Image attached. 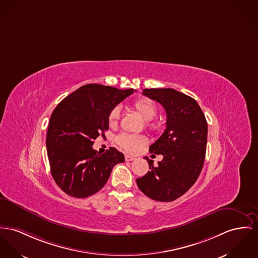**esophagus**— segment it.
I'll use <instances>...</instances> for the list:
<instances>
[{
    "label": "esophagus",
    "mask_w": 258,
    "mask_h": 258,
    "mask_svg": "<svg viewBox=\"0 0 258 258\" xmlns=\"http://www.w3.org/2000/svg\"><path fill=\"white\" fill-rule=\"evenodd\" d=\"M135 159V157L134 156H131V155H125V160L126 161H132V160H134Z\"/></svg>",
    "instance_id": "1"
}]
</instances>
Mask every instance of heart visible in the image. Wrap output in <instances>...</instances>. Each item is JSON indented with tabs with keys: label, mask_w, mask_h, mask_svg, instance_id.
Returning <instances> with one entry per match:
<instances>
[{
	"label": "heart",
	"mask_w": 258,
	"mask_h": 258,
	"mask_svg": "<svg viewBox=\"0 0 258 258\" xmlns=\"http://www.w3.org/2000/svg\"><path fill=\"white\" fill-rule=\"evenodd\" d=\"M133 109L145 121L153 120L157 113V106L155 102L148 98H141L135 101L133 105ZM120 117V110L118 107H114L108 114V122L110 125H115ZM148 127L152 130L157 129V124L148 123ZM117 144L122 149L129 153H135L138 150L147 144V138L140 135H130V134H121L116 138Z\"/></svg>",
	"instance_id": "obj_1"
}]
</instances>
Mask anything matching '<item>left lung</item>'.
<instances>
[{
    "label": "left lung",
    "mask_w": 258,
    "mask_h": 258,
    "mask_svg": "<svg viewBox=\"0 0 258 258\" xmlns=\"http://www.w3.org/2000/svg\"><path fill=\"white\" fill-rule=\"evenodd\" d=\"M143 95L160 103L166 112V129L150 147L163 155L150 171L138 178L137 185L147 197L157 202H172L196 183L204 166L207 143V122L199 103L171 88L145 89Z\"/></svg>",
    "instance_id": "8db88e82"
}]
</instances>
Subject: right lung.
<instances>
[{"instance_id":"add662e5","label":"right lung","mask_w":258,"mask_h":258,"mask_svg":"<svg viewBox=\"0 0 258 258\" xmlns=\"http://www.w3.org/2000/svg\"><path fill=\"white\" fill-rule=\"evenodd\" d=\"M135 91L87 84L53 109L46 138L47 154L54 182L70 197L83 199L96 194L112 168L125 160L115 148L100 155L92 146L108 130L111 109Z\"/></svg>"}]
</instances>
